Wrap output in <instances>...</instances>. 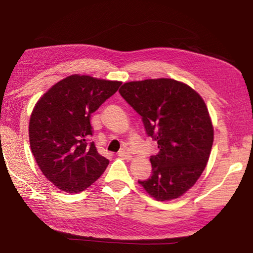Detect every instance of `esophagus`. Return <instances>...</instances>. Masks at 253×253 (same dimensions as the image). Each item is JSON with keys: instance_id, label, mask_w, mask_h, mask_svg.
<instances>
[{"instance_id": "34e87169", "label": "esophagus", "mask_w": 253, "mask_h": 253, "mask_svg": "<svg viewBox=\"0 0 253 253\" xmlns=\"http://www.w3.org/2000/svg\"><path fill=\"white\" fill-rule=\"evenodd\" d=\"M118 156L122 157V158H125V160H130L131 154L129 152L125 151V149H122V151L118 152Z\"/></svg>"}]
</instances>
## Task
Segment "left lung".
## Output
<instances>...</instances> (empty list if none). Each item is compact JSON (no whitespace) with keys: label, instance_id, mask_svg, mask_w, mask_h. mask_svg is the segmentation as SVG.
<instances>
[{"label":"left lung","instance_id":"1","mask_svg":"<svg viewBox=\"0 0 253 253\" xmlns=\"http://www.w3.org/2000/svg\"><path fill=\"white\" fill-rule=\"evenodd\" d=\"M119 93L158 145L152 176L138 183L157 201L179 198L198 181L211 153L213 126L202 97L168 78L130 81Z\"/></svg>","mask_w":253,"mask_h":253}]
</instances>
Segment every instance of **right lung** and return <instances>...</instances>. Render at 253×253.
<instances>
[{"mask_svg":"<svg viewBox=\"0 0 253 253\" xmlns=\"http://www.w3.org/2000/svg\"><path fill=\"white\" fill-rule=\"evenodd\" d=\"M121 81L72 75L52 85L34 106L30 146L44 176L67 193L96 182L109 164L97 152L91 114L118 90Z\"/></svg>","mask_w":253,"mask_h":253,"instance_id":"obj_1","label":"right lung"}]
</instances>
